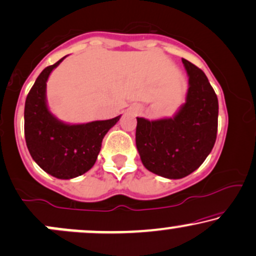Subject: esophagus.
Returning a JSON list of instances; mask_svg holds the SVG:
<instances>
[{"label": "esophagus", "mask_w": 256, "mask_h": 256, "mask_svg": "<svg viewBox=\"0 0 256 256\" xmlns=\"http://www.w3.org/2000/svg\"><path fill=\"white\" fill-rule=\"evenodd\" d=\"M133 111H134V114L141 112V106H139V105H136V106L133 108Z\"/></svg>", "instance_id": "34e87169"}]
</instances>
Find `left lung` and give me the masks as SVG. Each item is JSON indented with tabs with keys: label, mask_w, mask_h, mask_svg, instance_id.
Instances as JSON below:
<instances>
[{
	"label": "left lung",
	"mask_w": 256,
	"mask_h": 256,
	"mask_svg": "<svg viewBox=\"0 0 256 256\" xmlns=\"http://www.w3.org/2000/svg\"><path fill=\"white\" fill-rule=\"evenodd\" d=\"M182 62L189 78L188 92L175 116L154 121L136 117L135 141L144 166L170 180L196 170L217 139V94L200 68L184 58Z\"/></svg>",
	"instance_id": "8db88e82"
}]
</instances>
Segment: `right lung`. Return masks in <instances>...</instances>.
<instances>
[{"label":"right lung","mask_w":256,"mask_h":256,"mask_svg":"<svg viewBox=\"0 0 256 256\" xmlns=\"http://www.w3.org/2000/svg\"><path fill=\"white\" fill-rule=\"evenodd\" d=\"M39 74L25 103V140L33 160L49 175L69 180L85 174L94 165L105 134L121 116L105 121L68 124L57 120L46 104V81L61 63Z\"/></svg>","instance_id":"right-lung-1"}]
</instances>
